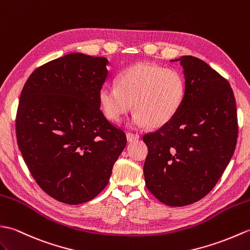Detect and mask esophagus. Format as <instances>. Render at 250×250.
Here are the masks:
<instances>
[{
	"label": "esophagus",
	"mask_w": 250,
	"mask_h": 250,
	"mask_svg": "<svg viewBox=\"0 0 250 250\" xmlns=\"http://www.w3.org/2000/svg\"><path fill=\"white\" fill-rule=\"evenodd\" d=\"M126 138H127V141H128V142H135V141L139 139V136L135 135V134H131V132H127Z\"/></svg>",
	"instance_id": "1"
}]
</instances>
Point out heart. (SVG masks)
Returning <instances> with one entry per match:
<instances>
[{
	"label": "heart",
	"mask_w": 250,
	"mask_h": 250,
	"mask_svg": "<svg viewBox=\"0 0 250 250\" xmlns=\"http://www.w3.org/2000/svg\"><path fill=\"white\" fill-rule=\"evenodd\" d=\"M185 79L179 70L141 62L123 71L118 87L104 85L98 92L103 112L111 121H119L135 104L129 122L134 128H158L176 114L184 101Z\"/></svg>",
	"instance_id": "1"
}]
</instances>
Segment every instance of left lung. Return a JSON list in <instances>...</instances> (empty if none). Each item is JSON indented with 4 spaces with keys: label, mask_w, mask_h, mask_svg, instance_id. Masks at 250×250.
<instances>
[{
    "label": "left lung",
    "mask_w": 250,
    "mask_h": 250,
    "mask_svg": "<svg viewBox=\"0 0 250 250\" xmlns=\"http://www.w3.org/2000/svg\"><path fill=\"white\" fill-rule=\"evenodd\" d=\"M186 91L176 114L143 136L147 189L169 207L197 202L213 189L233 156L237 114L229 82L202 60L183 55Z\"/></svg>",
    "instance_id": "8db88e82"
}]
</instances>
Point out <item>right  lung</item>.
<instances>
[{
  "mask_svg": "<svg viewBox=\"0 0 250 250\" xmlns=\"http://www.w3.org/2000/svg\"><path fill=\"white\" fill-rule=\"evenodd\" d=\"M108 65L106 58L69 53L35 69L22 88L17 142L37 184L60 202L95 198L126 146L98 99Z\"/></svg>",
  "mask_w": 250,
  "mask_h": 250,
  "instance_id": "obj_1",
  "label": "right lung"
}]
</instances>
